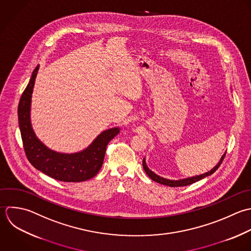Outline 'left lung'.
Wrapping results in <instances>:
<instances>
[{"label": "left lung", "instance_id": "obj_1", "mask_svg": "<svg viewBox=\"0 0 251 251\" xmlns=\"http://www.w3.org/2000/svg\"><path fill=\"white\" fill-rule=\"evenodd\" d=\"M225 155H226V152L223 154V156L221 157V159H220V161L217 163V165H216L215 167H213L210 171H208V172H206V173H204V174L199 175V176H194V177H190V178H186V179H181V180H169V179H165V178H163V177H160V176L156 175L154 172H152V171L148 167L145 158L143 159V167H144V169H145L147 175H148L151 180H153V181L156 182V183L162 184V185H164V186H169V187H184V186H189V185H191V184H194V183H196V182H198V181H200V180H201V179H203V178H205V177H207V176L212 175V174L220 167V165H221V163H222V161H223Z\"/></svg>", "mask_w": 251, "mask_h": 251}]
</instances>
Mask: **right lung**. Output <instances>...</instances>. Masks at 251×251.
I'll use <instances>...</instances> for the list:
<instances>
[{"label": "right lung", "instance_id": "1", "mask_svg": "<svg viewBox=\"0 0 251 251\" xmlns=\"http://www.w3.org/2000/svg\"><path fill=\"white\" fill-rule=\"evenodd\" d=\"M39 65L18 103V123L23 148L29 162L44 174L62 182H83L95 177L102 166L107 144L119 134L115 127L101 132L85 150L75 153H61L47 148L35 135L31 120V98Z\"/></svg>", "mask_w": 251, "mask_h": 251}]
</instances>
